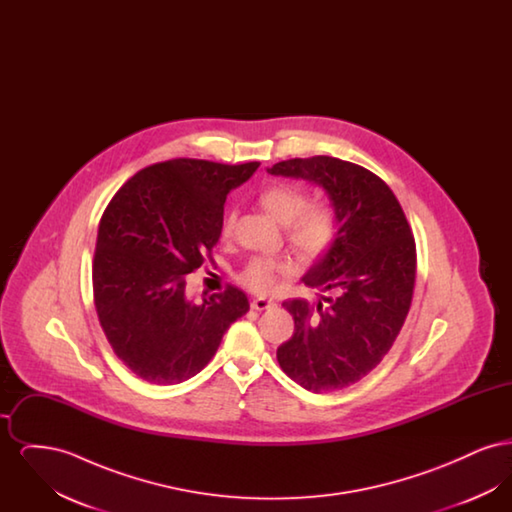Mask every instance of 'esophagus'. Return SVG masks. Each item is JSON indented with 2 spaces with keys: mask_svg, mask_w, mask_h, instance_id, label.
Instances as JSON below:
<instances>
[{
  "mask_svg": "<svg viewBox=\"0 0 512 512\" xmlns=\"http://www.w3.org/2000/svg\"><path fill=\"white\" fill-rule=\"evenodd\" d=\"M270 307H274V301L265 299V297H255L251 301V309H255V311H267Z\"/></svg>",
  "mask_w": 512,
  "mask_h": 512,
  "instance_id": "1",
  "label": "esophagus"
}]
</instances>
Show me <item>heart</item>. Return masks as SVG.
I'll use <instances>...</instances> for the list:
<instances>
[{
  "mask_svg": "<svg viewBox=\"0 0 512 512\" xmlns=\"http://www.w3.org/2000/svg\"><path fill=\"white\" fill-rule=\"evenodd\" d=\"M259 203L272 219L286 224V238L307 259L322 257L336 240L338 220L330 205L309 201L305 190L293 184H272L259 194ZM236 213L222 220V236H230ZM292 270L290 263L272 257H253L240 272V282L257 293L272 292L278 280Z\"/></svg>",
  "mask_w": 512,
  "mask_h": 512,
  "instance_id": "1",
  "label": "heart"
}]
</instances>
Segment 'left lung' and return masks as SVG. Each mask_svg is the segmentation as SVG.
<instances>
[{
  "instance_id": "obj_1",
  "label": "left lung",
  "mask_w": 512,
  "mask_h": 512,
  "mask_svg": "<svg viewBox=\"0 0 512 512\" xmlns=\"http://www.w3.org/2000/svg\"><path fill=\"white\" fill-rule=\"evenodd\" d=\"M268 172L324 188L338 220L334 244L303 276L330 295L317 305L282 303L295 332L276 359L305 390L347 388L380 365L409 315L416 278L411 226L390 186L361 165L317 155L280 161Z\"/></svg>"
}]
</instances>
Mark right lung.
<instances>
[{
	"label": "right lung",
	"instance_id": "1",
	"mask_svg": "<svg viewBox=\"0 0 512 512\" xmlns=\"http://www.w3.org/2000/svg\"><path fill=\"white\" fill-rule=\"evenodd\" d=\"M257 167L155 163L136 172L103 211L92 265L99 324L115 355L149 384L195 376L230 324L249 311L236 286L195 303L184 276L213 261L226 195Z\"/></svg>",
	"mask_w": 512,
	"mask_h": 512
}]
</instances>
